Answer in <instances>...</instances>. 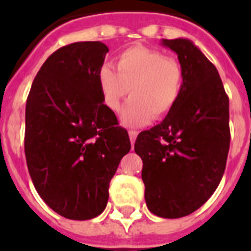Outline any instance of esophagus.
I'll use <instances>...</instances> for the list:
<instances>
[{"mask_svg": "<svg viewBox=\"0 0 251 251\" xmlns=\"http://www.w3.org/2000/svg\"><path fill=\"white\" fill-rule=\"evenodd\" d=\"M137 135H138V131L135 130H129V137H130V142H131V145H133L135 139H137Z\"/></svg>", "mask_w": 251, "mask_h": 251, "instance_id": "esophagus-1", "label": "esophagus"}]
</instances>
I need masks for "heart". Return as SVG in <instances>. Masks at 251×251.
<instances>
[{"label": "heart", "instance_id": "heart-1", "mask_svg": "<svg viewBox=\"0 0 251 251\" xmlns=\"http://www.w3.org/2000/svg\"><path fill=\"white\" fill-rule=\"evenodd\" d=\"M116 70L102 66L99 86L102 100L110 110L120 109L130 95L121 120L126 126H142L151 118L163 117L178 100L183 84V70L178 61L146 47H131L116 58Z\"/></svg>", "mask_w": 251, "mask_h": 251}]
</instances>
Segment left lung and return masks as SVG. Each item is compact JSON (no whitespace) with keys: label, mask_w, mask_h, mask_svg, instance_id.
<instances>
[{"label":"left lung","mask_w":251,"mask_h":251,"mask_svg":"<svg viewBox=\"0 0 251 251\" xmlns=\"http://www.w3.org/2000/svg\"><path fill=\"white\" fill-rule=\"evenodd\" d=\"M176 52L183 84L176 105L137 137L149 210L178 219L208 201L222 181L229 151V99L218 69L189 39H163Z\"/></svg>","instance_id":"left-lung-1"}]
</instances>
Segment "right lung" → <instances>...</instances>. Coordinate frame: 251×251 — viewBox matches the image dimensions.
Listing matches in <instances>:
<instances>
[{"instance_id": "add662e5", "label": "right lung", "mask_w": 251, "mask_h": 251, "mask_svg": "<svg viewBox=\"0 0 251 251\" xmlns=\"http://www.w3.org/2000/svg\"><path fill=\"white\" fill-rule=\"evenodd\" d=\"M100 41L62 47L47 58L25 104V152L33 186L57 214L88 220L105 210L109 182L131 149L104 104Z\"/></svg>"}]
</instances>
